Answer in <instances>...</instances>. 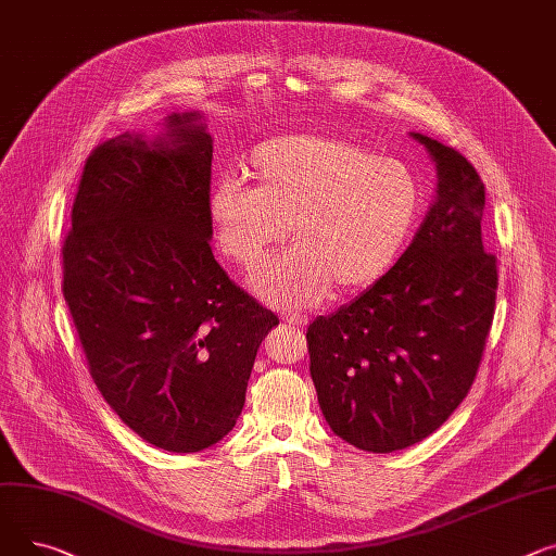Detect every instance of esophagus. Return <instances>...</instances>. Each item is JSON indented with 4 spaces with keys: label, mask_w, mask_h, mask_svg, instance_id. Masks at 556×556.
<instances>
[{
    "label": "esophagus",
    "mask_w": 556,
    "mask_h": 556,
    "mask_svg": "<svg viewBox=\"0 0 556 556\" xmlns=\"http://www.w3.org/2000/svg\"><path fill=\"white\" fill-rule=\"evenodd\" d=\"M282 320L287 325H296V328H305V325H307V318L301 316V314H282Z\"/></svg>",
    "instance_id": "esophagus-1"
}]
</instances>
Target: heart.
Listing matches in <instances>:
<instances>
[{
    "label": "heart",
    "instance_id": "heart-1",
    "mask_svg": "<svg viewBox=\"0 0 556 556\" xmlns=\"http://www.w3.org/2000/svg\"><path fill=\"white\" fill-rule=\"evenodd\" d=\"M247 184L219 179L206 215L219 251L255 269L285 240L296 247L249 287L274 307L305 309L379 282L406 249L421 211V186L406 163L330 135H287L251 150Z\"/></svg>",
    "mask_w": 556,
    "mask_h": 556
}]
</instances>
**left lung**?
I'll return each instance as SVG.
<instances>
[{"mask_svg":"<svg viewBox=\"0 0 556 556\" xmlns=\"http://www.w3.org/2000/svg\"><path fill=\"white\" fill-rule=\"evenodd\" d=\"M438 170L435 202L379 282L307 328L309 372L334 435L393 453L438 431L476 379L496 305L482 247L484 184L440 141L410 132Z\"/></svg>","mask_w":556,"mask_h":556,"instance_id":"left-lung-1","label":"left lung"}]
</instances>
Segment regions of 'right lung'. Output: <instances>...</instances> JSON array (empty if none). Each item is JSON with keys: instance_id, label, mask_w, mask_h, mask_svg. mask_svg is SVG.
<instances>
[{"instance_id": "add662e5", "label": "right lung", "mask_w": 556, "mask_h": 556, "mask_svg": "<svg viewBox=\"0 0 556 556\" xmlns=\"http://www.w3.org/2000/svg\"><path fill=\"white\" fill-rule=\"evenodd\" d=\"M159 125L87 159L62 291L105 402L152 446L194 453L236 427L278 318L213 257L204 114L173 112Z\"/></svg>"}]
</instances>
